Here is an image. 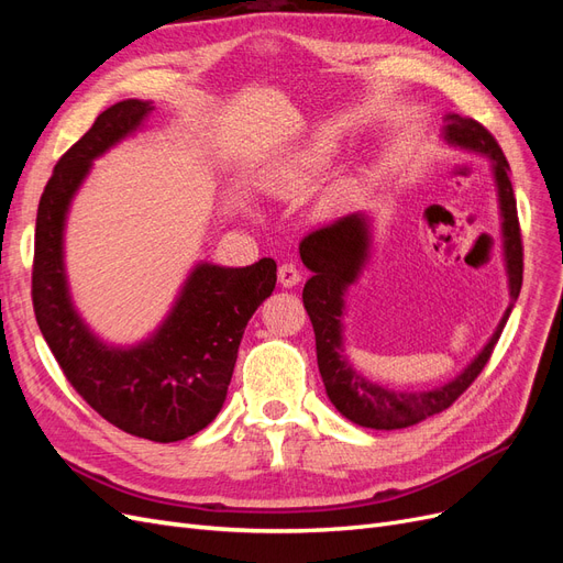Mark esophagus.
<instances>
[{
    "label": "esophagus",
    "instance_id": "obj_1",
    "mask_svg": "<svg viewBox=\"0 0 563 563\" xmlns=\"http://www.w3.org/2000/svg\"><path fill=\"white\" fill-rule=\"evenodd\" d=\"M277 277H279V284H282L284 288H294V286L302 279L300 269H298L294 263H284V265H279V269H277Z\"/></svg>",
    "mask_w": 563,
    "mask_h": 563
}]
</instances>
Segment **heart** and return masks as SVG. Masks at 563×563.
Returning <instances> with one entry per match:
<instances>
[{"instance_id": "obj_1", "label": "heart", "mask_w": 563, "mask_h": 563, "mask_svg": "<svg viewBox=\"0 0 563 563\" xmlns=\"http://www.w3.org/2000/svg\"><path fill=\"white\" fill-rule=\"evenodd\" d=\"M338 152L340 145L331 135H312V139L302 141L272 168V174L267 176L269 192L294 195L308 190L333 166ZM333 192H340V185Z\"/></svg>"}]
</instances>
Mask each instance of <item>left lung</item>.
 <instances>
[{"mask_svg": "<svg viewBox=\"0 0 563 563\" xmlns=\"http://www.w3.org/2000/svg\"><path fill=\"white\" fill-rule=\"evenodd\" d=\"M441 141L449 147L484 157L490 164L500 213V249L509 305L496 331L486 340V345L474 354V360L457 376L428 389L389 387L364 376L350 362L345 350V298L350 286L360 282L362 272L371 261L373 216L368 211H354L305 236L300 242V261L305 267L312 269V277L302 288V302L314 329L321 380L338 413L360 424V428L404 430L449 408L486 366L521 291L523 253L517 220V199L512 183H509V164L500 145L482 124L455 112L444 117Z\"/></svg>", "mask_w": 563, "mask_h": 563, "instance_id": "8db88e82", "label": "left lung"}]
</instances>
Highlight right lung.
I'll use <instances>...</instances> for the list:
<instances>
[{
  "label": "right lung",
  "instance_id": "1",
  "mask_svg": "<svg viewBox=\"0 0 563 563\" xmlns=\"http://www.w3.org/2000/svg\"><path fill=\"white\" fill-rule=\"evenodd\" d=\"M152 110V100H119L56 164L37 209L32 302L46 345L84 401L114 428L168 444L220 413L246 323L275 291L277 263L197 261L159 327L139 343H108L89 327L67 282V216L93 162L139 133Z\"/></svg>",
  "mask_w": 563,
  "mask_h": 563
}]
</instances>
